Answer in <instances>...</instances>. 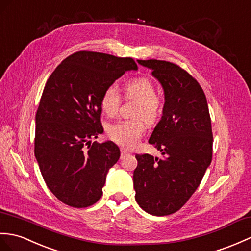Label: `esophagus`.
Returning a JSON list of instances; mask_svg holds the SVG:
<instances>
[{"instance_id":"1","label":"esophagus","mask_w":251,"mask_h":251,"mask_svg":"<svg viewBox=\"0 0 251 251\" xmlns=\"http://www.w3.org/2000/svg\"><path fill=\"white\" fill-rule=\"evenodd\" d=\"M121 152H122V158H123V157H125V156H127V155H129V151H127L125 149H122Z\"/></svg>"}]
</instances>
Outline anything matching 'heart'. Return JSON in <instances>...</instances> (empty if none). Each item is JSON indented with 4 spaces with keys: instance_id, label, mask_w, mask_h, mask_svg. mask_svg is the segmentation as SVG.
<instances>
[{
    "instance_id": "obj_1",
    "label": "heart",
    "mask_w": 251,
    "mask_h": 251,
    "mask_svg": "<svg viewBox=\"0 0 251 251\" xmlns=\"http://www.w3.org/2000/svg\"><path fill=\"white\" fill-rule=\"evenodd\" d=\"M127 98L138 101L135 115L140 118L122 120L110 124L107 133L112 141L125 148L135 145L137 140L145 130L143 118L148 122H154L160 114L161 103L159 98L155 95V86L149 78H136L124 86ZM121 96L113 85L108 86L102 92L100 97V107L102 111L109 116H114L119 111Z\"/></svg>"
}]
</instances>
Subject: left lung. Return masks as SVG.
I'll return each mask as SVG.
<instances>
[{"instance_id": "8db88e82", "label": "left lung", "mask_w": 251, "mask_h": 251, "mask_svg": "<svg viewBox=\"0 0 251 251\" xmlns=\"http://www.w3.org/2000/svg\"><path fill=\"white\" fill-rule=\"evenodd\" d=\"M138 63L152 71L164 90L161 120L149 143L165 158L136 155L135 198L143 211L165 216L176 213L188 201L211 165L212 123L204 92L187 72L166 61Z\"/></svg>"}]
</instances>
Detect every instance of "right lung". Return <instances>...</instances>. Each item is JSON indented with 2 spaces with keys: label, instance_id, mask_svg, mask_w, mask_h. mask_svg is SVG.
Here are the masks:
<instances>
[{
  "label": "right lung",
  "instance_id": "add662e5",
  "mask_svg": "<svg viewBox=\"0 0 251 251\" xmlns=\"http://www.w3.org/2000/svg\"><path fill=\"white\" fill-rule=\"evenodd\" d=\"M137 69L131 57L79 51L47 81L35 116V157L48 188L65 204L87 207L101 198L121 152L112 141H91L103 132L100 97L116 79Z\"/></svg>",
  "mask_w": 251,
  "mask_h": 251
}]
</instances>
